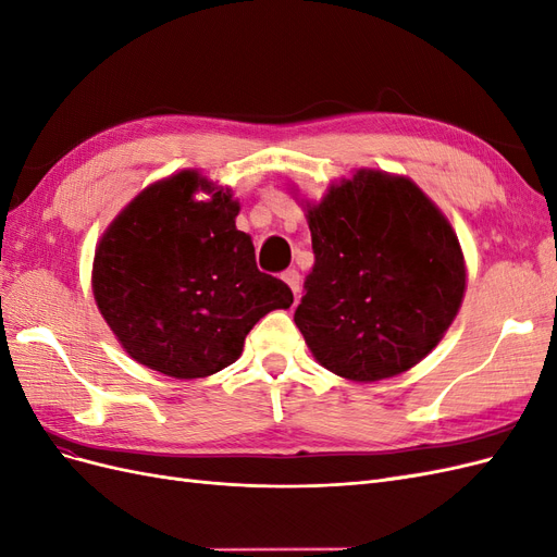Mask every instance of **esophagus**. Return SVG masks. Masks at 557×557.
Instances as JSON below:
<instances>
[{
    "label": "esophagus",
    "instance_id": "obj_1",
    "mask_svg": "<svg viewBox=\"0 0 557 557\" xmlns=\"http://www.w3.org/2000/svg\"><path fill=\"white\" fill-rule=\"evenodd\" d=\"M285 283H288V288L293 290V295H295V299L299 297V290H301V281H299V272L297 269H288V272H283V276H281Z\"/></svg>",
    "mask_w": 557,
    "mask_h": 557
}]
</instances>
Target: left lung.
I'll return each mask as SVG.
<instances>
[{
	"label": "left lung",
	"instance_id": "obj_1",
	"mask_svg": "<svg viewBox=\"0 0 557 557\" xmlns=\"http://www.w3.org/2000/svg\"><path fill=\"white\" fill-rule=\"evenodd\" d=\"M315 264L295 325L332 374L374 383L409 372L462 307L467 267L442 209L399 174L358 170L301 199Z\"/></svg>",
	"mask_w": 557,
	"mask_h": 557
}]
</instances>
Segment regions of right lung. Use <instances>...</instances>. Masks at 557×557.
Returning a JSON list of instances; mask_svg holds the SVG:
<instances>
[{
    "label": "right lung",
    "mask_w": 557,
    "mask_h": 557,
    "mask_svg": "<svg viewBox=\"0 0 557 557\" xmlns=\"http://www.w3.org/2000/svg\"><path fill=\"white\" fill-rule=\"evenodd\" d=\"M205 191L208 197L197 200ZM239 199L199 170L150 183L95 248L97 309L132 360L172 379H205L237 362L246 334L293 293L262 274L237 230Z\"/></svg>",
    "instance_id": "1"
}]
</instances>
